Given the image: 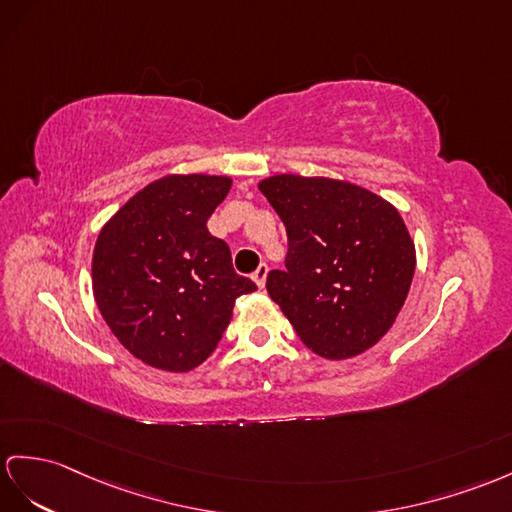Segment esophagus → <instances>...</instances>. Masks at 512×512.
Instances as JSON below:
<instances>
[{
	"label": "esophagus",
	"mask_w": 512,
	"mask_h": 512,
	"mask_svg": "<svg viewBox=\"0 0 512 512\" xmlns=\"http://www.w3.org/2000/svg\"><path fill=\"white\" fill-rule=\"evenodd\" d=\"M267 273H269V267H267V263H263V265H260L256 271H254V282L258 284V289H263V286H265V282H267Z\"/></svg>",
	"instance_id": "34e87169"
}]
</instances>
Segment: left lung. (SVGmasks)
<instances>
[{"label": "left lung", "mask_w": 512, "mask_h": 512, "mask_svg": "<svg viewBox=\"0 0 512 512\" xmlns=\"http://www.w3.org/2000/svg\"><path fill=\"white\" fill-rule=\"evenodd\" d=\"M280 215L289 252L269 297L315 354L343 360L389 332L415 273V243L393 204L363 186L293 173L258 184Z\"/></svg>", "instance_id": "left-lung-1"}]
</instances>
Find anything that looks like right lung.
I'll return each mask as SVG.
<instances>
[{
	"label": "right lung",
	"instance_id": "1",
	"mask_svg": "<svg viewBox=\"0 0 512 512\" xmlns=\"http://www.w3.org/2000/svg\"><path fill=\"white\" fill-rule=\"evenodd\" d=\"M226 176H165L130 197L97 236L93 295L126 350L184 373L215 352L236 297L256 284L232 267L206 221L226 199Z\"/></svg>",
	"mask_w": 512,
	"mask_h": 512
}]
</instances>
